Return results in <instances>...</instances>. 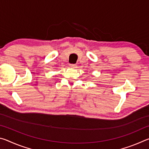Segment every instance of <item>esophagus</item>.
Instances as JSON below:
<instances>
[{"label":"esophagus","mask_w":149,"mask_h":149,"mask_svg":"<svg viewBox=\"0 0 149 149\" xmlns=\"http://www.w3.org/2000/svg\"><path fill=\"white\" fill-rule=\"evenodd\" d=\"M70 67H71L72 68H74V69L77 68V65H76V64H70Z\"/></svg>","instance_id":"34e87169"}]
</instances>
